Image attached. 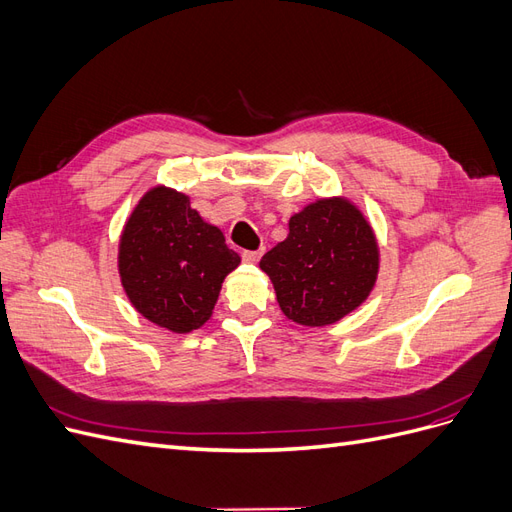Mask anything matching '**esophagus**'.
<instances>
[{
  "mask_svg": "<svg viewBox=\"0 0 512 512\" xmlns=\"http://www.w3.org/2000/svg\"><path fill=\"white\" fill-rule=\"evenodd\" d=\"M260 256H262V247H260V250H245V252L241 254V258H243L245 262H258Z\"/></svg>",
  "mask_w": 512,
  "mask_h": 512,
  "instance_id": "34e87169",
  "label": "esophagus"
}]
</instances>
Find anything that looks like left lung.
<instances>
[{"mask_svg": "<svg viewBox=\"0 0 512 512\" xmlns=\"http://www.w3.org/2000/svg\"><path fill=\"white\" fill-rule=\"evenodd\" d=\"M288 237L260 260L282 312L324 327L359 307L378 277V243L363 213L344 198H320L288 222Z\"/></svg>", "mask_w": 512, "mask_h": 512, "instance_id": "8db88e82", "label": "left lung"}]
</instances>
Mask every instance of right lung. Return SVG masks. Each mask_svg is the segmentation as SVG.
<instances>
[{"label":"right lung","mask_w":512,"mask_h":512,"mask_svg":"<svg viewBox=\"0 0 512 512\" xmlns=\"http://www.w3.org/2000/svg\"><path fill=\"white\" fill-rule=\"evenodd\" d=\"M218 226L190 207V198L153 188L132 211L119 241V275L132 305L173 333L209 320L224 277L239 267Z\"/></svg>","instance_id":"right-lung-1"}]
</instances>
